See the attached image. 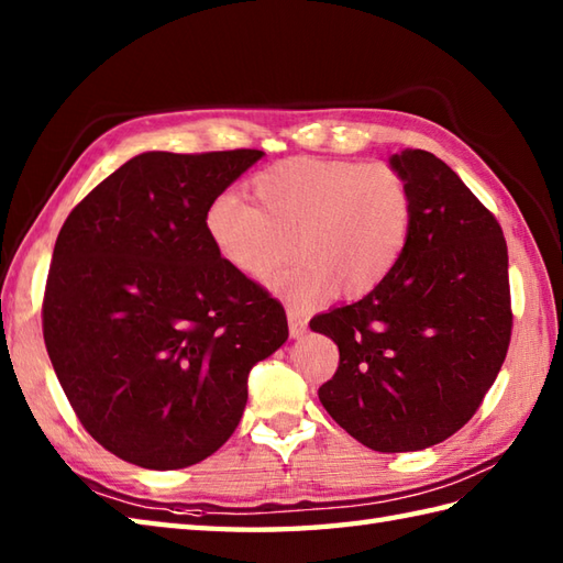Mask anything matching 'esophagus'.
Listing matches in <instances>:
<instances>
[{
    "label": "esophagus",
    "mask_w": 563,
    "mask_h": 563,
    "mask_svg": "<svg viewBox=\"0 0 563 563\" xmlns=\"http://www.w3.org/2000/svg\"><path fill=\"white\" fill-rule=\"evenodd\" d=\"M288 321H290V339H302L307 333V319L297 312V309H288Z\"/></svg>",
    "instance_id": "obj_1"
}]
</instances>
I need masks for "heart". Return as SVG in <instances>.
I'll list each match as a JSON object with an SVG mask.
<instances>
[{
  "mask_svg": "<svg viewBox=\"0 0 563 563\" xmlns=\"http://www.w3.org/2000/svg\"><path fill=\"white\" fill-rule=\"evenodd\" d=\"M254 208L234 194L214 198L206 232L218 256L246 280H268L292 309L341 292L377 290L397 271L413 232V196L389 164L285 159L251 181Z\"/></svg>",
  "mask_w": 563,
  "mask_h": 563,
  "instance_id": "obj_1",
  "label": "heart"
}]
</instances>
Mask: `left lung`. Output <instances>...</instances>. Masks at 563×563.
I'll return each instance as SVG.
<instances>
[{
    "instance_id": "8db88e82",
    "label": "left lung",
    "mask_w": 563,
    "mask_h": 563,
    "mask_svg": "<svg viewBox=\"0 0 563 563\" xmlns=\"http://www.w3.org/2000/svg\"><path fill=\"white\" fill-rule=\"evenodd\" d=\"M413 196V232L397 271L363 300L309 327L339 345L319 401L377 452L448 440L479 409L510 343L504 230L462 178L426 150L391 154Z\"/></svg>"
}]
</instances>
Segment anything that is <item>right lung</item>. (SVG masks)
<instances>
[{
    "instance_id": "right-lung-1",
    "label": "right lung",
    "mask_w": 563,
    "mask_h": 563,
    "mask_svg": "<svg viewBox=\"0 0 563 563\" xmlns=\"http://www.w3.org/2000/svg\"><path fill=\"white\" fill-rule=\"evenodd\" d=\"M261 157L137 154L57 234L45 349L81 426L115 457L157 472L210 457L244 413L251 367L288 341L280 302L206 232L210 202Z\"/></svg>"
}]
</instances>
